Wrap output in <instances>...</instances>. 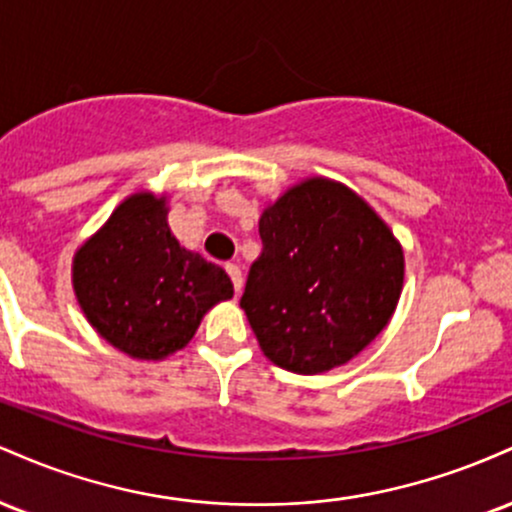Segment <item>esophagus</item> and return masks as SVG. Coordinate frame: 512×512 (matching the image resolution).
I'll return each mask as SVG.
<instances>
[{
    "mask_svg": "<svg viewBox=\"0 0 512 512\" xmlns=\"http://www.w3.org/2000/svg\"><path fill=\"white\" fill-rule=\"evenodd\" d=\"M226 272L231 276L233 289H236V293H240V289H243V272H240V267L238 264H226Z\"/></svg>",
    "mask_w": 512,
    "mask_h": 512,
    "instance_id": "esophagus-1",
    "label": "esophagus"
}]
</instances>
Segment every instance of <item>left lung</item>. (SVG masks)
Listing matches in <instances>:
<instances>
[{"label": "left lung", "instance_id": "8db88e82", "mask_svg": "<svg viewBox=\"0 0 512 512\" xmlns=\"http://www.w3.org/2000/svg\"><path fill=\"white\" fill-rule=\"evenodd\" d=\"M262 255L240 308L274 366L317 375L344 366L390 325L404 250L344 182L305 178L260 216Z\"/></svg>", "mask_w": 512, "mask_h": 512}]
</instances>
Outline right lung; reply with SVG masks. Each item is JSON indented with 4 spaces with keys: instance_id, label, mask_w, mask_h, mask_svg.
<instances>
[{
    "instance_id": "right-lung-1",
    "label": "right lung",
    "mask_w": 512,
    "mask_h": 512,
    "mask_svg": "<svg viewBox=\"0 0 512 512\" xmlns=\"http://www.w3.org/2000/svg\"><path fill=\"white\" fill-rule=\"evenodd\" d=\"M76 303L108 344L137 361L185 349L202 317L233 298L219 264L182 248L168 226V197L142 190L74 252Z\"/></svg>"
}]
</instances>
